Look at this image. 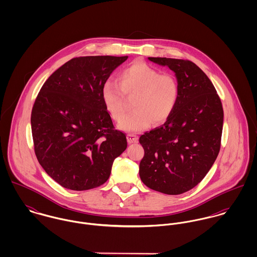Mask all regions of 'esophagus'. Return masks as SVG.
Masks as SVG:
<instances>
[{"mask_svg": "<svg viewBox=\"0 0 257 257\" xmlns=\"http://www.w3.org/2000/svg\"><path fill=\"white\" fill-rule=\"evenodd\" d=\"M126 139H127L128 144H137L139 142V138L135 135H132V134H128L126 136Z\"/></svg>", "mask_w": 257, "mask_h": 257, "instance_id": "esophagus-1", "label": "esophagus"}]
</instances>
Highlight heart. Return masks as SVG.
I'll return each instance as SVG.
<instances>
[{"label":"heart","instance_id":"b5f03b06","mask_svg":"<svg viewBox=\"0 0 257 257\" xmlns=\"http://www.w3.org/2000/svg\"><path fill=\"white\" fill-rule=\"evenodd\" d=\"M118 83L107 81L102 87V100L114 120L125 113V96H136L134 111L118 124L128 133H137L165 122L173 113L179 99V85L171 74H160L143 61H136L118 74Z\"/></svg>","mask_w":257,"mask_h":257}]
</instances>
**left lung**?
Masks as SVG:
<instances>
[{"label":"left lung","instance_id":"8db88e82","mask_svg":"<svg viewBox=\"0 0 257 257\" xmlns=\"http://www.w3.org/2000/svg\"><path fill=\"white\" fill-rule=\"evenodd\" d=\"M148 59L175 72L179 99L162 125L140 138L145 149L140 176L152 190L179 195L200 183L217 159L223 110L213 83L195 63L166 57Z\"/></svg>","mask_w":257,"mask_h":257}]
</instances>
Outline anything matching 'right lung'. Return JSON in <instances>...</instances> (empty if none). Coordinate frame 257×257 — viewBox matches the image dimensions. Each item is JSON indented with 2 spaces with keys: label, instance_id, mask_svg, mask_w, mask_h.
<instances>
[{
  "label": "right lung",
  "instance_id": "add662e5",
  "mask_svg": "<svg viewBox=\"0 0 257 257\" xmlns=\"http://www.w3.org/2000/svg\"><path fill=\"white\" fill-rule=\"evenodd\" d=\"M127 56L75 57L51 74L32 110L37 160L59 185L93 189L110 177L113 160L126 148L102 100V87Z\"/></svg>",
  "mask_w": 257,
  "mask_h": 257
}]
</instances>
